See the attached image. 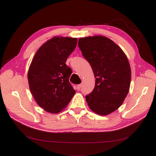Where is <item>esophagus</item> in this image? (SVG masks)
I'll return each instance as SVG.
<instances>
[{
    "instance_id": "esophagus-1",
    "label": "esophagus",
    "mask_w": 156,
    "mask_h": 156,
    "mask_svg": "<svg viewBox=\"0 0 156 156\" xmlns=\"http://www.w3.org/2000/svg\"><path fill=\"white\" fill-rule=\"evenodd\" d=\"M82 84H79V85H78V86H77V90H80L81 88H82Z\"/></svg>"
}]
</instances>
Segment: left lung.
<instances>
[{
  "mask_svg": "<svg viewBox=\"0 0 156 156\" xmlns=\"http://www.w3.org/2000/svg\"><path fill=\"white\" fill-rule=\"evenodd\" d=\"M78 47L96 78L94 89L86 96L87 105L98 115L113 113L129 91L131 70L127 57L112 40L101 35L80 38Z\"/></svg>",
  "mask_w": 156,
  "mask_h": 156,
  "instance_id": "obj_1",
  "label": "left lung"
}]
</instances>
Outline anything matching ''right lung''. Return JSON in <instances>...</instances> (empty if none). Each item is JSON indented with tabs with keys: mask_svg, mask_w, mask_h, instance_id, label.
<instances>
[{
	"mask_svg": "<svg viewBox=\"0 0 156 156\" xmlns=\"http://www.w3.org/2000/svg\"><path fill=\"white\" fill-rule=\"evenodd\" d=\"M76 44L77 38L54 37L39 48L31 61L27 74L31 93L47 112H61L76 93L66 61Z\"/></svg>",
	"mask_w": 156,
	"mask_h": 156,
	"instance_id": "right-lung-1",
	"label": "right lung"
}]
</instances>
